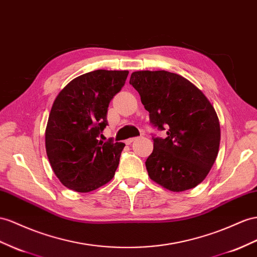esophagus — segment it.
I'll return each mask as SVG.
<instances>
[{
	"label": "esophagus",
	"instance_id": "obj_1",
	"mask_svg": "<svg viewBox=\"0 0 257 257\" xmlns=\"http://www.w3.org/2000/svg\"><path fill=\"white\" fill-rule=\"evenodd\" d=\"M137 139H138V138H130V139L126 140V142H124V143H126V144H128V146H129V144H131V143H133L134 141H136Z\"/></svg>",
	"mask_w": 257,
	"mask_h": 257
}]
</instances>
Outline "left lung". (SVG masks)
Segmentation results:
<instances>
[{"label":"left lung","instance_id":"1","mask_svg":"<svg viewBox=\"0 0 257 257\" xmlns=\"http://www.w3.org/2000/svg\"><path fill=\"white\" fill-rule=\"evenodd\" d=\"M129 83L139 92L151 124L167 135L165 139L152 138L153 152L146 162L150 178L174 192L196 187L218 154L220 126L213 105L193 83L174 72L135 71Z\"/></svg>","mask_w":257,"mask_h":257}]
</instances>
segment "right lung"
I'll use <instances>...</instances> for the list:
<instances>
[{
  "instance_id": "right-lung-1",
  "label": "right lung",
  "mask_w": 257,
  "mask_h": 257,
  "mask_svg": "<svg viewBox=\"0 0 257 257\" xmlns=\"http://www.w3.org/2000/svg\"><path fill=\"white\" fill-rule=\"evenodd\" d=\"M128 70L98 69L75 78L58 93L45 129V149L54 174L77 192H90L113 179L124 143L98 140L107 108Z\"/></svg>"
}]
</instances>
